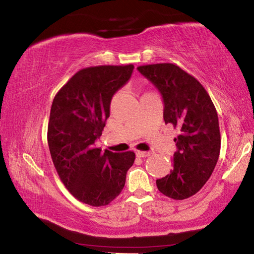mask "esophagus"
Here are the masks:
<instances>
[{
    "instance_id": "obj_1",
    "label": "esophagus",
    "mask_w": 254,
    "mask_h": 254,
    "mask_svg": "<svg viewBox=\"0 0 254 254\" xmlns=\"http://www.w3.org/2000/svg\"><path fill=\"white\" fill-rule=\"evenodd\" d=\"M136 155L139 156V158H145V156L150 155V152H147V151H136Z\"/></svg>"
}]
</instances>
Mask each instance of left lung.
<instances>
[{
  "mask_svg": "<svg viewBox=\"0 0 254 254\" xmlns=\"http://www.w3.org/2000/svg\"><path fill=\"white\" fill-rule=\"evenodd\" d=\"M137 70L162 95L165 124L180 130L173 169L156 180V187L171 199H188L201 190L218 162L221 135L215 107L203 85L177 64H149Z\"/></svg>",
  "mask_w": 254,
  "mask_h": 254,
  "instance_id": "obj_1",
  "label": "left lung"
}]
</instances>
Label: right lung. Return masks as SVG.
Instances as JSON below:
<instances>
[{
  "label": "right lung",
  "mask_w": 254,
  "mask_h": 254,
  "mask_svg": "<svg viewBox=\"0 0 254 254\" xmlns=\"http://www.w3.org/2000/svg\"><path fill=\"white\" fill-rule=\"evenodd\" d=\"M133 68L132 64L82 68L53 100L48 127L51 158L68 192L83 203L103 206L112 202L134 163V152L95 147L110 117L112 96L130 80Z\"/></svg>",
  "instance_id": "1"
}]
</instances>
